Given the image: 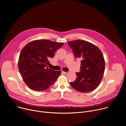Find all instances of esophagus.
Masks as SVG:
<instances>
[{
    "mask_svg": "<svg viewBox=\"0 0 126 126\" xmlns=\"http://www.w3.org/2000/svg\"><path fill=\"white\" fill-rule=\"evenodd\" d=\"M62 72L63 73H64V74H68V72H64V71H62Z\"/></svg>",
    "mask_w": 126,
    "mask_h": 126,
    "instance_id": "1",
    "label": "esophagus"
}]
</instances>
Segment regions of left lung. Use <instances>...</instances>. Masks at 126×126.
<instances>
[{
    "label": "left lung",
    "mask_w": 126,
    "mask_h": 126,
    "mask_svg": "<svg viewBox=\"0 0 126 126\" xmlns=\"http://www.w3.org/2000/svg\"><path fill=\"white\" fill-rule=\"evenodd\" d=\"M75 56L81 58L80 72L76 73L75 81L70 84L82 93L90 92L99 85L103 78L105 62L103 54L94 44L83 40L68 42Z\"/></svg>",
    "instance_id": "8db88e82"
}]
</instances>
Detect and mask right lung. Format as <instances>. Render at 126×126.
<instances>
[{
  "label": "right lung",
  "mask_w": 126,
  "mask_h": 126,
  "mask_svg": "<svg viewBox=\"0 0 126 126\" xmlns=\"http://www.w3.org/2000/svg\"><path fill=\"white\" fill-rule=\"evenodd\" d=\"M64 43L49 40L32 41L21 50L18 60V69L27 86L33 91H43L54 84L61 74L48 68L49 60Z\"/></svg>",
  "instance_id": "add662e5"
}]
</instances>
